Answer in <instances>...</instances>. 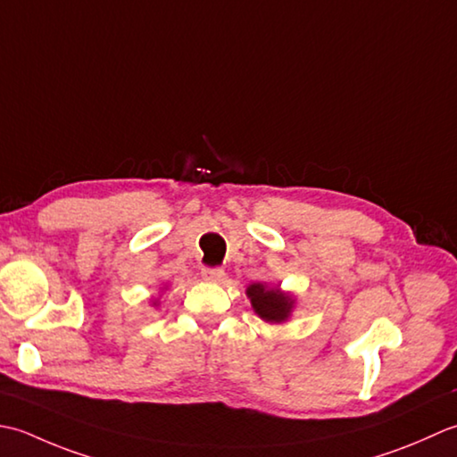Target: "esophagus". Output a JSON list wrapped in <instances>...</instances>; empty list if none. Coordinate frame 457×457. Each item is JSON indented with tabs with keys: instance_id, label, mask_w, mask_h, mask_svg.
Here are the masks:
<instances>
[{
	"instance_id": "esophagus-1",
	"label": "esophagus",
	"mask_w": 457,
	"mask_h": 457,
	"mask_svg": "<svg viewBox=\"0 0 457 457\" xmlns=\"http://www.w3.org/2000/svg\"><path fill=\"white\" fill-rule=\"evenodd\" d=\"M203 280L207 282H220L222 276H225V270L222 268H203Z\"/></svg>"
}]
</instances>
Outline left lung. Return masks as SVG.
<instances>
[{
  "label": "left lung",
  "instance_id": "obj_1",
  "mask_svg": "<svg viewBox=\"0 0 457 457\" xmlns=\"http://www.w3.org/2000/svg\"><path fill=\"white\" fill-rule=\"evenodd\" d=\"M246 295L254 313L266 323H286L295 310V297L280 286L254 282L246 287Z\"/></svg>",
  "mask_w": 457,
  "mask_h": 457
}]
</instances>
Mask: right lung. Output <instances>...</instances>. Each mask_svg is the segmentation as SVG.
Listing matches in <instances>:
<instances>
[{
    "label": "right lung",
    "mask_w": 457,
    "mask_h": 457,
    "mask_svg": "<svg viewBox=\"0 0 457 457\" xmlns=\"http://www.w3.org/2000/svg\"><path fill=\"white\" fill-rule=\"evenodd\" d=\"M165 287H167V286H165ZM152 305H155V307L160 305V297H154V300H152Z\"/></svg>",
    "instance_id": "obj_1"
}]
</instances>
